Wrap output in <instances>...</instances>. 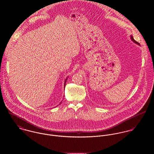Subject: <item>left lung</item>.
<instances>
[{
	"label": "left lung",
	"instance_id": "left-lung-1",
	"mask_svg": "<svg viewBox=\"0 0 154 154\" xmlns=\"http://www.w3.org/2000/svg\"><path fill=\"white\" fill-rule=\"evenodd\" d=\"M131 40H132V41H133L134 43L139 45V43H137L136 41H135V40H134V38H133V36H132V35H131Z\"/></svg>",
	"mask_w": 154,
	"mask_h": 154
}]
</instances>
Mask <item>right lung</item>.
Returning <instances> with one entry per match:
<instances>
[{
  "label": "right lung",
  "instance_id": "right-lung-1",
  "mask_svg": "<svg viewBox=\"0 0 154 154\" xmlns=\"http://www.w3.org/2000/svg\"><path fill=\"white\" fill-rule=\"evenodd\" d=\"M67 78H66V79H65V83H64V87H65V85H66V81H67ZM62 103V102H60V104H61ZM60 104H59V105H60Z\"/></svg>",
  "mask_w": 154,
  "mask_h": 154
}]
</instances>
